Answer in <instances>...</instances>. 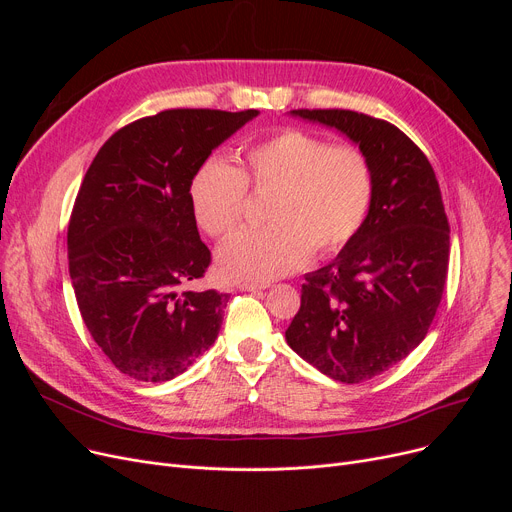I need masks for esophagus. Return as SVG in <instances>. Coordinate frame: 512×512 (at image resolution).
<instances>
[{
	"label": "esophagus",
	"instance_id": "1",
	"mask_svg": "<svg viewBox=\"0 0 512 512\" xmlns=\"http://www.w3.org/2000/svg\"><path fill=\"white\" fill-rule=\"evenodd\" d=\"M238 288H240V290H245V292H255V290H265V288H267V284H257V282H240V284H238Z\"/></svg>",
	"mask_w": 512,
	"mask_h": 512
}]
</instances>
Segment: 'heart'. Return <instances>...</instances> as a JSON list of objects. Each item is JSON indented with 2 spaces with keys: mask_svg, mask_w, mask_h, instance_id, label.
I'll return each mask as SVG.
<instances>
[{
  "mask_svg": "<svg viewBox=\"0 0 512 512\" xmlns=\"http://www.w3.org/2000/svg\"><path fill=\"white\" fill-rule=\"evenodd\" d=\"M247 186L272 191L270 226L230 236L218 267L226 278L270 282L299 270L311 253L334 255L357 236L371 205L373 172L357 147L284 128L242 153L240 168L205 161L191 182L197 224L211 236L230 234L245 213Z\"/></svg>",
  "mask_w": 512,
  "mask_h": 512,
  "instance_id": "obj_1",
  "label": "heart"
}]
</instances>
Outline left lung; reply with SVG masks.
<instances>
[{"label":"left lung","mask_w":512,"mask_h":512,"mask_svg":"<svg viewBox=\"0 0 512 512\" xmlns=\"http://www.w3.org/2000/svg\"><path fill=\"white\" fill-rule=\"evenodd\" d=\"M336 128L367 157L373 197L357 236L305 276L286 330L294 353L332 380L361 384L405 359L436 317L448 274L450 226L423 151L386 120L351 110H292Z\"/></svg>","instance_id":"1"}]
</instances>
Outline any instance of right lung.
<instances>
[{"mask_svg":"<svg viewBox=\"0 0 512 512\" xmlns=\"http://www.w3.org/2000/svg\"><path fill=\"white\" fill-rule=\"evenodd\" d=\"M257 110H166L105 141L74 201L68 270L87 330L139 382H168L218 338L228 294L182 290L211 253L191 182Z\"/></svg>","mask_w":512,"mask_h":512,"instance_id":"obj_1","label":"right lung"}]
</instances>
